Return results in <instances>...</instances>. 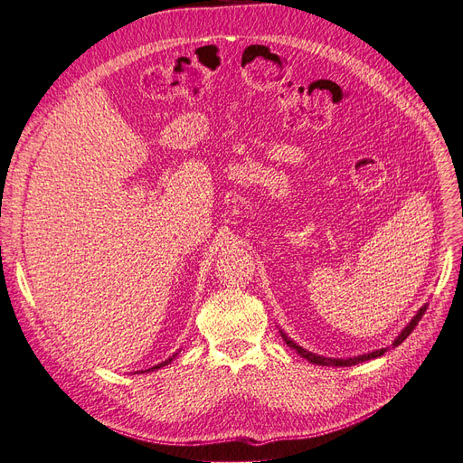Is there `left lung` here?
<instances>
[{"mask_svg":"<svg viewBox=\"0 0 463 463\" xmlns=\"http://www.w3.org/2000/svg\"><path fill=\"white\" fill-rule=\"evenodd\" d=\"M425 311H427V303L421 307V309H419V311L415 313V317L408 322V326H405V328L396 335L394 342H392V347H398L405 338H408V335L413 332V328L419 325V320H421V317L425 315ZM279 332H282V330H279ZM282 338H284V342H286L291 349H296V352H298L301 357H305L309 363H315V365H322V367H352V365H357V363L381 357V355H384V352H388V347H383V349H374V352H369V354H361V355H354V357H344V359H342V357H325V355H317V354L309 352V349H305V347L298 345L291 338H288V335H286L284 332H282Z\"/></svg>","mask_w":463,"mask_h":463,"instance_id":"obj_1","label":"left lung"}]
</instances>
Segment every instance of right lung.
<instances>
[{
	"instance_id": "1",
	"label": "right lung",
	"mask_w": 463,
	"mask_h": 463,
	"mask_svg": "<svg viewBox=\"0 0 463 463\" xmlns=\"http://www.w3.org/2000/svg\"><path fill=\"white\" fill-rule=\"evenodd\" d=\"M175 355L177 354H174L170 359H165V361H162V363H158V365H154V367H150L148 371H158V369H162V367H165V365H170V363L175 359ZM138 373H146V371H138Z\"/></svg>"
}]
</instances>
